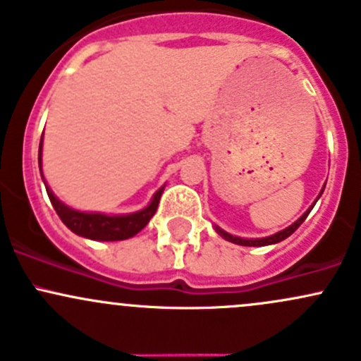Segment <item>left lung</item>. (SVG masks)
Returning a JSON list of instances; mask_svg holds the SVG:
<instances>
[{"instance_id": "left-lung-1", "label": "left lung", "mask_w": 361, "mask_h": 361, "mask_svg": "<svg viewBox=\"0 0 361 361\" xmlns=\"http://www.w3.org/2000/svg\"><path fill=\"white\" fill-rule=\"evenodd\" d=\"M325 189V188H323ZM323 189H322V192H323ZM322 192H319V196H322ZM318 196V198H319ZM318 198H317V202H318ZM314 207V203L313 205L310 207V210H306L304 212L302 215H300L299 219H297L295 222H293L292 226H288V228H285L283 231H278V233H274V235H271V236H266V238H250V240H247V238H238V236H233V235H229V233H226L224 229H221L219 228V226H215V229H217V233L219 235H221L222 238H224V240H228V241H231V243H236V245H243V247H266V245H274V243H280V241H283L285 238H288L292 235L293 231H295L297 228H299L300 224H302L304 221H306V217L307 215H310V212H311V208Z\"/></svg>"}]
</instances>
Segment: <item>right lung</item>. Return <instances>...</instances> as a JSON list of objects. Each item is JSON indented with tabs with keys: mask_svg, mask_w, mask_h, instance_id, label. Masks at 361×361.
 <instances>
[{
	"mask_svg": "<svg viewBox=\"0 0 361 361\" xmlns=\"http://www.w3.org/2000/svg\"><path fill=\"white\" fill-rule=\"evenodd\" d=\"M42 147H43V135L39 140V153H38V163H39V172H42V179L44 182V188H47L48 198H50L51 205H54L55 212L61 217V221L76 235L83 238H90V240L97 241H120V240H128V238L135 236L140 229L146 228L147 222L151 221V217L156 214V208H158L159 198H161L163 188H159L154 192L153 200L146 208L139 212H133V214L126 215H106V214H94V212H80L74 210L68 205L61 202L57 196L51 192V189L47 185V180L43 177L42 170Z\"/></svg>",
	"mask_w": 361,
	"mask_h": 361,
	"instance_id": "obj_1",
	"label": "right lung"
}]
</instances>
